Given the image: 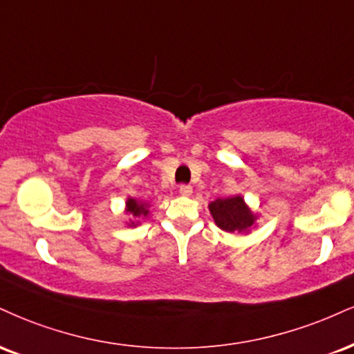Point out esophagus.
I'll return each instance as SVG.
<instances>
[{
  "instance_id": "obj_1",
  "label": "esophagus",
  "mask_w": 354,
  "mask_h": 354,
  "mask_svg": "<svg viewBox=\"0 0 354 354\" xmlns=\"http://www.w3.org/2000/svg\"><path fill=\"white\" fill-rule=\"evenodd\" d=\"M180 194L181 196H191L193 194V188H191V186H188V185H183V186H180Z\"/></svg>"
}]
</instances>
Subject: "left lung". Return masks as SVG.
Listing matches in <instances>:
<instances>
[{
  "label": "left lung",
  "instance_id": "left-lung-1",
  "mask_svg": "<svg viewBox=\"0 0 354 354\" xmlns=\"http://www.w3.org/2000/svg\"><path fill=\"white\" fill-rule=\"evenodd\" d=\"M209 212L216 225L231 234H249L257 225L259 216L250 209L241 194L218 198L209 203Z\"/></svg>",
  "mask_w": 354,
  "mask_h": 354
}]
</instances>
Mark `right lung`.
<instances>
[{
    "instance_id": "1",
    "label": "right lung",
    "mask_w": 354,
    "mask_h": 354,
    "mask_svg": "<svg viewBox=\"0 0 354 354\" xmlns=\"http://www.w3.org/2000/svg\"><path fill=\"white\" fill-rule=\"evenodd\" d=\"M125 214L129 216V221L125 223L127 227H136L140 224V219L150 216V203L136 198H127Z\"/></svg>"
}]
</instances>
